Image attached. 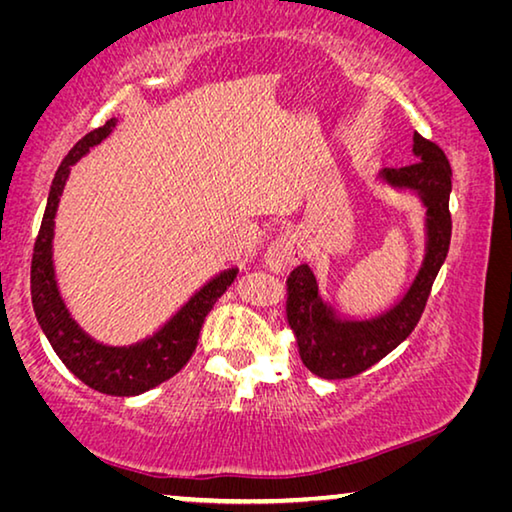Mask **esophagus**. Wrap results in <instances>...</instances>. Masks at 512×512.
Segmentation results:
<instances>
[{
  "label": "esophagus",
  "mask_w": 512,
  "mask_h": 512,
  "mask_svg": "<svg viewBox=\"0 0 512 512\" xmlns=\"http://www.w3.org/2000/svg\"><path fill=\"white\" fill-rule=\"evenodd\" d=\"M298 262H300V248L296 244V239H291V237L275 239L271 248L266 250V257H264L266 268L273 273L287 271V268L296 266Z\"/></svg>",
  "instance_id": "esophagus-1"
}]
</instances>
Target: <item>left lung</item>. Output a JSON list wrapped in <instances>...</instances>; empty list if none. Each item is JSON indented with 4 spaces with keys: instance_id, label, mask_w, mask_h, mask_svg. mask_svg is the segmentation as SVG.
Returning a JSON list of instances; mask_svg holds the SVG:
<instances>
[{
    "instance_id": "8db88e82",
    "label": "left lung",
    "mask_w": 512,
    "mask_h": 512,
    "mask_svg": "<svg viewBox=\"0 0 512 512\" xmlns=\"http://www.w3.org/2000/svg\"><path fill=\"white\" fill-rule=\"evenodd\" d=\"M413 164L388 167L381 178L393 187L418 192L427 207V255L418 277L397 305L372 320H339L318 296L316 277L307 264L293 268L287 280V316L296 332L300 359L323 379H350L406 341L427 307L433 280L443 266L452 241V167L438 144L413 135Z\"/></svg>"
}]
</instances>
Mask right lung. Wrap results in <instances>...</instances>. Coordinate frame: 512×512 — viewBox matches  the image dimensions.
<instances>
[{
    "label": "right lung",
    "instance_id": "1",
    "mask_svg": "<svg viewBox=\"0 0 512 512\" xmlns=\"http://www.w3.org/2000/svg\"><path fill=\"white\" fill-rule=\"evenodd\" d=\"M115 119L94 128L74 144V149L67 153V158L60 162L54 176V183L49 189L47 210L42 216L40 232L33 244L31 259V300L33 311L42 327V332L56 350L60 361L79 377L85 386L94 391L128 397L151 391L162 381L176 375L187 366L201 339V329L207 314L216 305L232 282L237 271H225L216 275L212 282L196 293L187 305L164 325L153 339H146L131 348H108V345L94 343L83 329L69 318L63 300L58 296L54 264H51V239H54V216L56 207L63 194L65 180L69 176V167L88 153L92 146H97L106 137Z\"/></svg>",
    "mask_w": 512,
    "mask_h": 512
}]
</instances>
